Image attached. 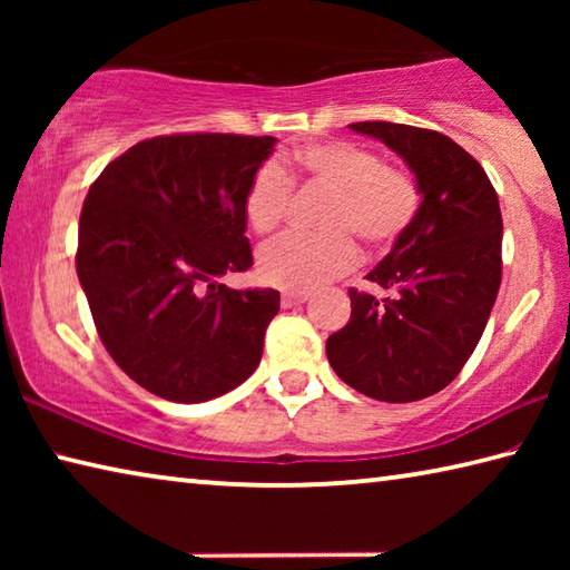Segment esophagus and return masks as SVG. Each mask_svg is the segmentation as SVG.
I'll use <instances>...</instances> for the list:
<instances>
[{
    "mask_svg": "<svg viewBox=\"0 0 570 570\" xmlns=\"http://www.w3.org/2000/svg\"><path fill=\"white\" fill-rule=\"evenodd\" d=\"M306 298H308V292H284V294H282V306H284V308L298 306V304H304Z\"/></svg>",
    "mask_w": 570,
    "mask_h": 570,
    "instance_id": "1",
    "label": "esophagus"
}]
</instances>
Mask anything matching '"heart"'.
<instances>
[{
    "label": "heart",
    "instance_id": "1",
    "mask_svg": "<svg viewBox=\"0 0 570 570\" xmlns=\"http://www.w3.org/2000/svg\"><path fill=\"white\" fill-rule=\"evenodd\" d=\"M294 168L306 180L332 190L320 214V234H284L258 250L256 274L278 288H314L356 264V244L387 250L407 234L420 210V188L410 173L384 166L370 148L330 140L294 153ZM292 198V178L274 160L250 176L244 214L256 234L282 224Z\"/></svg>",
    "mask_w": 570,
    "mask_h": 570
}]
</instances>
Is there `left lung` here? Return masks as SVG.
<instances>
[{"label":"left lung","mask_w":570,"mask_h":570,"mask_svg":"<svg viewBox=\"0 0 570 570\" xmlns=\"http://www.w3.org/2000/svg\"><path fill=\"white\" fill-rule=\"evenodd\" d=\"M407 163L420 210L366 278L350 288L352 316L326 340L350 387L380 402H414L458 377L493 312L503 274V216L480 163L448 135L400 122H352Z\"/></svg>","instance_id":"1"}]
</instances>
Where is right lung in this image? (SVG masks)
Masks as SVG:
<instances>
[{"instance_id": "add662e5", "label": "right lung", "mask_w": 570, "mask_h": 570, "mask_svg": "<svg viewBox=\"0 0 570 570\" xmlns=\"http://www.w3.org/2000/svg\"><path fill=\"white\" fill-rule=\"evenodd\" d=\"M274 146L272 135H160L88 190L77 278L115 364L163 400L220 397L262 362L278 292L218 278L254 264L244 193Z\"/></svg>"}]
</instances>
